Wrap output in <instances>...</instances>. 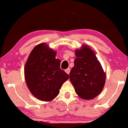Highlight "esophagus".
<instances>
[{"label":"esophagus","instance_id":"esophagus-1","mask_svg":"<svg viewBox=\"0 0 128 128\" xmlns=\"http://www.w3.org/2000/svg\"><path fill=\"white\" fill-rule=\"evenodd\" d=\"M66 72L67 73V74H69V73H70V68H67L66 69Z\"/></svg>","mask_w":128,"mask_h":128}]
</instances>
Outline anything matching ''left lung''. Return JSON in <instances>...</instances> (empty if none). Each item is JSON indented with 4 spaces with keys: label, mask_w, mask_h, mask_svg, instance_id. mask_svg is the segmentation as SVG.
Here are the masks:
<instances>
[{
    "label": "left lung",
    "mask_w": 128,
    "mask_h": 128,
    "mask_svg": "<svg viewBox=\"0 0 128 128\" xmlns=\"http://www.w3.org/2000/svg\"><path fill=\"white\" fill-rule=\"evenodd\" d=\"M74 66L69 79L78 96L89 100L100 94L106 81V74L95 54L87 45L75 51Z\"/></svg>",
    "instance_id": "obj_1"
}]
</instances>
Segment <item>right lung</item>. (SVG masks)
Returning <instances> with one entry per match:
<instances>
[{
	"instance_id": "obj_1",
	"label": "right lung",
	"mask_w": 128,
	"mask_h": 128,
	"mask_svg": "<svg viewBox=\"0 0 128 128\" xmlns=\"http://www.w3.org/2000/svg\"><path fill=\"white\" fill-rule=\"evenodd\" d=\"M56 52L46 43H40L32 51L26 62L24 74L30 92L40 100L51 101L59 90L68 74L60 68Z\"/></svg>"
}]
</instances>
